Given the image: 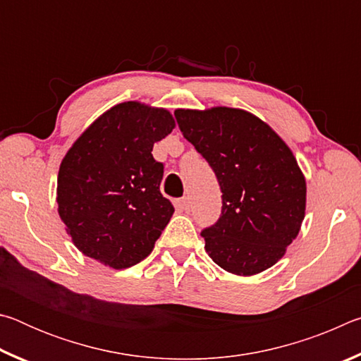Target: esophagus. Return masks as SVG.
<instances>
[{
	"mask_svg": "<svg viewBox=\"0 0 361 361\" xmlns=\"http://www.w3.org/2000/svg\"><path fill=\"white\" fill-rule=\"evenodd\" d=\"M178 207L181 210L189 212V210H191V200H189V197H181L178 200Z\"/></svg>",
	"mask_w": 361,
	"mask_h": 361,
	"instance_id": "1",
	"label": "esophagus"
}]
</instances>
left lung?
<instances>
[{"label":"left lung","mask_w":361,"mask_h":361,"mask_svg":"<svg viewBox=\"0 0 361 361\" xmlns=\"http://www.w3.org/2000/svg\"><path fill=\"white\" fill-rule=\"evenodd\" d=\"M175 118L223 192L218 221L200 232L205 252L235 276L266 271L285 255L304 219L305 180L291 149L243 109H176Z\"/></svg>","instance_id":"left-lung-1"}]
</instances>
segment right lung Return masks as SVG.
I'll return each mask as SVG.
<instances>
[{"mask_svg": "<svg viewBox=\"0 0 361 361\" xmlns=\"http://www.w3.org/2000/svg\"><path fill=\"white\" fill-rule=\"evenodd\" d=\"M167 109L124 102L79 137L60 164L59 215L89 258L126 269L148 256L173 215L161 194L156 142L173 130Z\"/></svg>", "mask_w": 361, "mask_h": 361, "instance_id": "1", "label": "right lung"}]
</instances>
